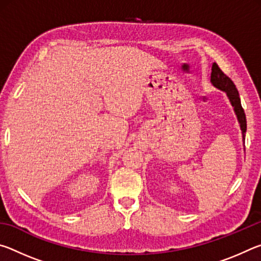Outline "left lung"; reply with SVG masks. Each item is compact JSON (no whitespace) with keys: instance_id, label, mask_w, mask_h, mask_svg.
Here are the masks:
<instances>
[{"instance_id":"left-lung-1","label":"left lung","mask_w":261,"mask_h":261,"mask_svg":"<svg viewBox=\"0 0 261 261\" xmlns=\"http://www.w3.org/2000/svg\"><path fill=\"white\" fill-rule=\"evenodd\" d=\"M211 83L213 84L214 87L219 88V90L226 92L229 101H230L231 106L235 110V114L237 116V120L240 122L241 130L243 134V140H245V132H246V117L244 109L242 107L241 98L238 94V91L235 86V84L229 78L227 74H224L222 70L219 68V65L213 63L212 65V73H211Z\"/></svg>"}]
</instances>
